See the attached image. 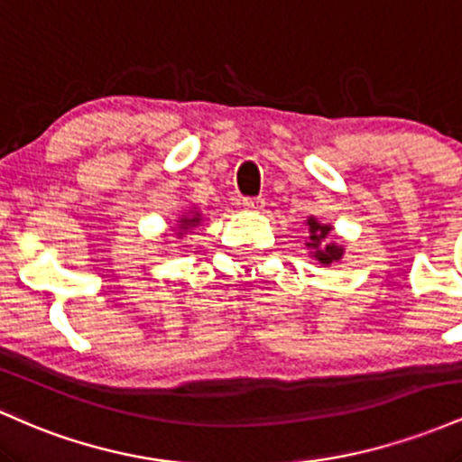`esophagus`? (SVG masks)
<instances>
[{"instance_id":"1","label":"esophagus","mask_w":462,"mask_h":462,"mask_svg":"<svg viewBox=\"0 0 462 462\" xmlns=\"http://www.w3.org/2000/svg\"><path fill=\"white\" fill-rule=\"evenodd\" d=\"M243 208L252 210V213H261L264 208V199L263 198H245L243 199Z\"/></svg>"}]
</instances>
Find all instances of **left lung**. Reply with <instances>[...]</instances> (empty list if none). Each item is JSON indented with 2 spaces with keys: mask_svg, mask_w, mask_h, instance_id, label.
Here are the masks:
<instances>
[{
  "mask_svg": "<svg viewBox=\"0 0 462 462\" xmlns=\"http://www.w3.org/2000/svg\"><path fill=\"white\" fill-rule=\"evenodd\" d=\"M306 227H309V238H306V249H309V256L319 261L323 267H330L332 263H338L346 254L343 243L332 241V230L330 224H321L317 217H309L306 219Z\"/></svg>",
  "mask_w": 462,
  "mask_h": 462,
  "instance_id": "left-lung-1",
  "label": "left lung"
}]
</instances>
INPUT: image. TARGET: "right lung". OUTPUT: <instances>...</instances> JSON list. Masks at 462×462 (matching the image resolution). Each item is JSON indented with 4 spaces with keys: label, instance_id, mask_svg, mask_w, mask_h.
Returning <instances> with one entry per match:
<instances>
[{
    "label": "right lung",
    "instance_id": "1",
    "mask_svg": "<svg viewBox=\"0 0 462 462\" xmlns=\"http://www.w3.org/2000/svg\"><path fill=\"white\" fill-rule=\"evenodd\" d=\"M204 224V217H201V210L198 206H190L187 208V213H182L176 219V224L171 226V232L176 235V238H182L184 235H189L190 230H195V227Z\"/></svg>",
    "mask_w": 462,
    "mask_h": 462
}]
</instances>
